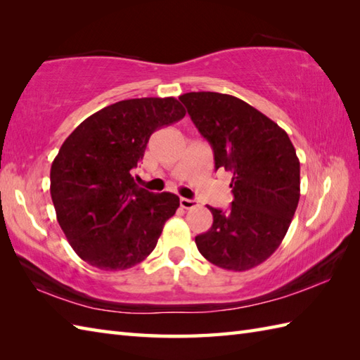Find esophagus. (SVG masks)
Wrapping results in <instances>:
<instances>
[{"instance_id":"obj_1","label":"esophagus","mask_w":360,"mask_h":360,"mask_svg":"<svg viewBox=\"0 0 360 360\" xmlns=\"http://www.w3.org/2000/svg\"><path fill=\"white\" fill-rule=\"evenodd\" d=\"M179 204H181V207L186 209V210L198 207V201H195V200H187V198H181Z\"/></svg>"}]
</instances>
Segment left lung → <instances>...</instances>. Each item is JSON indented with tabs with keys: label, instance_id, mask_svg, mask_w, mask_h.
Segmentation results:
<instances>
[{
	"label": "left lung",
	"instance_id": "obj_1",
	"mask_svg": "<svg viewBox=\"0 0 360 360\" xmlns=\"http://www.w3.org/2000/svg\"><path fill=\"white\" fill-rule=\"evenodd\" d=\"M215 156L232 173V207L207 209L213 224L195 243L201 255L227 271L243 272L278 249L300 200V160L289 136L238 97L210 93L179 96Z\"/></svg>",
	"mask_w": 360,
	"mask_h": 360
}]
</instances>
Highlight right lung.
<instances>
[{
    "mask_svg": "<svg viewBox=\"0 0 360 360\" xmlns=\"http://www.w3.org/2000/svg\"><path fill=\"white\" fill-rule=\"evenodd\" d=\"M186 110L174 97L120 101L85 119L51 165L57 221L83 262L124 271L143 262L179 207L173 193H151L131 174L150 136Z\"/></svg>",
    "mask_w": 360,
    "mask_h": 360,
    "instance_id": "right-lung-1",
    "label": "right lung"
}]
</instances>
